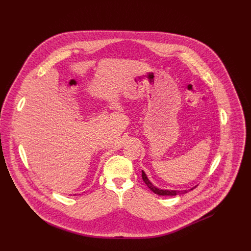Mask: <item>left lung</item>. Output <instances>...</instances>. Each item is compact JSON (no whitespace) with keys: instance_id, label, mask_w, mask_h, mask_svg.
Segmentation results:
<instances>
[{"instance_id":"left-lung-1","label":"left lung","mask_w":251,"mask_h":251,"mask_svg":"<svg viewBox=\"0 0 251 251\" xmlns=\"http://www.w3.org/2000/svg\"><path fill=\"white\" fill-rule=\"evenodd\" d=\"M142 178H143V181L145 182V184L147 185V187L153 192V193H155L156 195H158V196H176V195H182V194H186V193H188L189 191H191V190H193V189H195L196 187H193V188H191V189H189V190H168V189H160V188H158V187H156L150 180H149V177L147 176V175H146V173L142 170Z\"/></svg>"}]
</instances>
